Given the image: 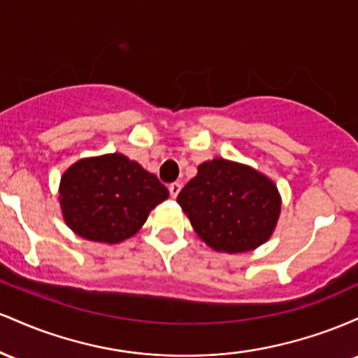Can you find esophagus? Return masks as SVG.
Returning a JSON list of instances; mask_svg holds the SVG:
<instances>
[{
  "label": "esophagus",
  "instance_id": "esophagus-1",
  "mask_svg": "<svg viewBox=\"0 0 358 358\" xmlns=\"http://www.w3.org/2000/svg\"><path fill=\"white\" fill-rule=\"evenodd\" d=\"M168 190H170V195H171V199H176V196H178L180 190H182V183H178V182L171 183L170 187H168Z\"/></svg>",
  "mask_w": 358,
  "mask_h": 358
}]
</instances>
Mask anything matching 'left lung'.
Wrapping results in <instances>:
<instances>
[{
	"instance_id": "1",
	"label": "left lung",
	"mask_w": 358,
	"mask_h": 358,
	"mask_svg": "<svg viewBox=\"0 0 358 358\" xmlns=\"http://www.w3.org/2000/svg\"><path fill=\"white\" fill-rule=\"evenodd\" d=\"M176 202L200 239L227 254L249 252L268 242L281 213V195L269 176L224 158L199 165Z\"/></svg>"
}]
</instances>
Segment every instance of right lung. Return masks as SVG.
Wrapping results in <instances>:
<instances>
[{
	"mask_svg": "<svg viewBox=\"0 0 358 358\" xmlns=\"http://www.w3.org/2000/svg\"><path fill=\"white\" fill-rule=\"evenodd\" d=\"M166 187L121 153L82 158L60 178L62 217L82 239L119 244L143 227L168 199Z\"/></svg>",
	"mask_w": 358,
	"mask_h": 358,
	"instance_id": "1",
	"label": "right lung"
}]
</instances>
